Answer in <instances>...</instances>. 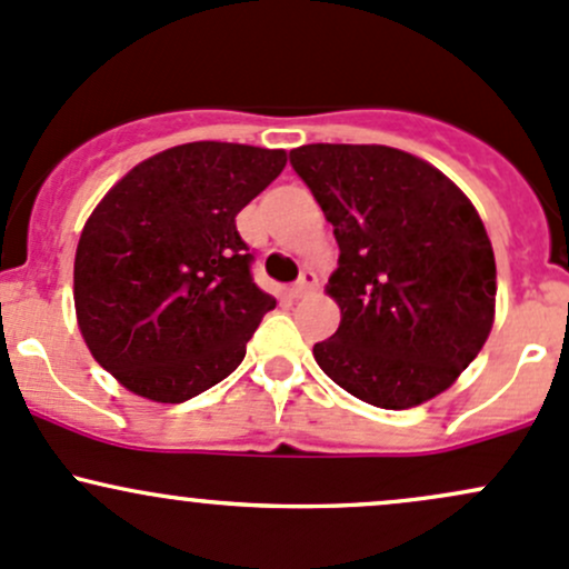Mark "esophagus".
I'll return each mask as SVG.
<instances>
[{"instance_id":"esophagus-1","label":"esophagus","mask_w":569,"mask_h":569,"mask_svg":"<svg viewBox=\"0 0 569 569\" xmlns=\"http://www.w3.org/2000/svg\"><path fill=\"white\" fill-rule=\"evenodd\" d=\"M315 284H317L315 271H309V268H307V271L301 273V279H298V282L290 287V298H296V301H298V298H307L309 292L315 290Z\"/></svg>"}]
</instances>
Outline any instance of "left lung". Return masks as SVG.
Returning a JSON list of instances; mask_svg holds the SVG:
<instances>
[{"label": "left lung", "instance_id": "left-lung-1", "mask_svg": "<svg viewBox=\"0 0 569 569\" xmlns=\"http://www.w3.org/2000/svg\"><path fill=\"white\" fill-rule=\"evenodd\" d=\"M290 164L339 243L326 290L341 322L315 345L320 369L382 409L448 390L486 345L497 303L475 206L433 164L390 146L309 143Z\"/></svg>", "mask_w": 569, "mask_h": 569}]
</instances>
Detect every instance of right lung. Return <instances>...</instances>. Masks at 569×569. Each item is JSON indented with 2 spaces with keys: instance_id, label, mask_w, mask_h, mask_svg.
<instances>
[{
  "instance_id": "right-lung-1",
  "label": "right lung",
  "mask_w": 569,
  "mask_h": 569,
  "mask_svg": "<svg viewBox=\"0 0 569 569\" xmlns=\"http://www.w3.org/2000/svg\"><path fill=\"white\" fill-rule=\"evenodd\" d=\"M284 164L282 149L173 146L91 211L72 273L78 328L127 390L181 405L238 369L277 301L254 284L236 213Z\"/></svg>"
}]
</instances>
